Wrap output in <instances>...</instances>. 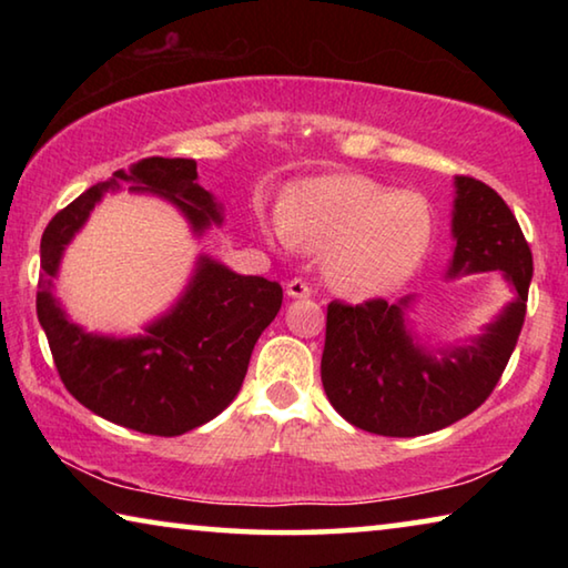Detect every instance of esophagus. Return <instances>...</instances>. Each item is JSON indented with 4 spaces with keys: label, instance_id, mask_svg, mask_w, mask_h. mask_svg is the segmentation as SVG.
I'll list each match as a JSON object with an SVG mask.
<instances>
[{
    "label": "esophagus",
    "instance_id": "obj_1",
    "mask_svg": "<svg viewBox=\"0 0 568 568\" xmlns=\"http://www.w3.org/2000/svg\"><path fill=\"white\" fill-rule=\"evenodd\" d=\"M285 293L291 297H307L313 291H311V285L303 281V277H293V281H287Z\"/></svg>",
    "mask_w": 568,
    "mask_h": 568
}]
</instances>
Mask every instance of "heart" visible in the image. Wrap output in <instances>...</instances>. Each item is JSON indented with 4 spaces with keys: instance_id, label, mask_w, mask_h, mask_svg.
<instances>
[{
    "instance_id": "obj_1",
    "label": "heart",
    "mask_w": 568,
    "mask_h": 568,
    "mask_svg": "<svg viewBox=\"0 0 568 568\" xmlns=\"http://www.w3.org/2000/svg\"><path fill=\"white\" fill-rule=\"evenodd\" d=\"M281 245L325 253V277L351 297L393 291L416 271L434 237V207L416 190H396L363 175H328L297 185L275 217Z\"/></svg>"
}]
</instances>
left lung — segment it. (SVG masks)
Instances as JSON below:
<instances>
[{"label":"left lung","mask_w":568,"mask_h":568,"mask_svg":"<svg viewBox=\"0 0 568 568\" xmlns=\"http://www.w3.org/2000/svg\"><path fill=\"white\" fill-rule=\"evenodd\" d=\"M454 261L448 277L498 271L514 303L486 333L458 348L426 351L413 341L406 307L373 297L358 305L333 301L325 321L321 378L325 396L355 428L378 436H426L466 418L491 396L526 318L534 257L511 207L476 178H456Z\"/></svg>","instance_id":"1"}]
</instances>
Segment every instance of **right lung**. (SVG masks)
<instances>
[{
    "mask_svg": "<svg viewBox=\"0 0 568 568\" xmlns=\"http://www.w3.org/2000/svg\"><path fill=\"white\" fill-rule=\"evenodd\" d=\"M120 180L168 197L195 233L223 223L215 197L197 185L195 160L145 158L130 172L94 185L60 210L44 227L42 283L37 291L40 318L64 388L98 416L150 436H182L213 420L237 396L250 355L283 303L281 283L261 275H237L200 257L195 275L172 311L150 323L145 335L108 338L84 333L67 321L52 295L62 253L108 190Z\"/></svg>",
    "mask_w": 568,
    "mask_h": 568,
    "instance_id": "1",
    "label": "right lung"
}]
</instances>
